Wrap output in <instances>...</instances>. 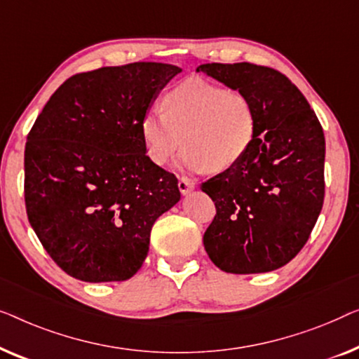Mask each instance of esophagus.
Wrapping results in <instances>:
<instances>
[{
    "label": "esophagus",
    "instance_id": "esophagus-1",
    "mask_svg": "<svg viewBox=\"0 0 359 359\" xmlns=\"http://www.w3.org/2000/svg\"><path fill=\"white\" fill-rule=\"evenodd\" d=\"M194 189H195V182L189 177H185V175H182L179 179V190L182 191V195H189Z\"/></svg>",
    "mask_w": 359,
    "mask_h": 359
}]
</instances>
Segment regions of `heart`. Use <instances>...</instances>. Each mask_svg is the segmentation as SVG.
I'll return each instance as SVG.
<instances>
[{"instance_id":"1","label":"heart","mask_w":359,"mask_h":359,"mask_svg":"<svg viewBox=\"0 0 359 359\" xmlns=\"http://www.w3.org/2000/svg\"><path fill=\"white\" fill-rule=\"evenodd\" d=\"M259 128L249 95L203 79L175 84L163 99V114L141 120L146 154L165 165L184 146L180 163L194 172H224L249 153Z\"/></svg>"}]
</instances>
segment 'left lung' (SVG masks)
Returning a JSON list of instances; mask_svg holds the SVG:
<instances>
[{
    "mask_svg": "<svg viewBox=\"0 0 359 359\" xmlns=\"http://www.w3.org/2000/svg\"><path fill=\"white\" fill-rule=\"evenodd\" d=\"M196 72L249 95L259 118L245 158L200 185L216 206L206 254L228 273L280 269L304 247L324 205V130L301 90L273 68L206 63Z\"/></svg>",
    "mask_w": 359,
    "mask_h": 359,
    "instance_id": "left-lung-1",
    "label": "left lung"
}]
</instances>
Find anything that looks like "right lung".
<instances>
[{
	"instance_id": "add662e5",
	"label": "right lung",
	"mask_w": 359,
	"mask_h": 359,
	"mask_svg": "<svg viewBox=\"0 0 359 359\" xmlns=\"http://www.w3.org/2000/svg\"><path fill=\"white\" fill-rule=\"evenodd\" d=\"M182 69L138 62L74 74L27 135L29 223L63 271L88 283L141 269L154 221L180 200L177 177L146 156L141 120Z\"/></svg>"
}]
</instances>
